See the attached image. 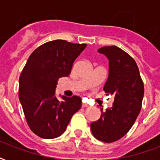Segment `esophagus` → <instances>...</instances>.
<instances>
[{
	"instance_id": "34e87169",
	"label": "esophagus",
	"mask_w": 160,
	"mask_h": 160,
	"mask_svg": "<svg viewBox=\"0 0 160 160\" xmlns=\"http://www.w3.org/2000/svg\"><path fill=\"white\" fill-rule=\"evenodd\" d=\"M86 107H89V105L87 104H85V103H83L82 104V108H86Z\"/></svg>"
}]
</instances>
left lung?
Wrapping results in <instances>:
<instances>
[{"instance_id":"8db88e82","label":"left lung","mask_w":160,"mask_h":160,"mask_svg":"<svg viewBox=\"0 0 160 160\" xmlns=\"http://www.w3.org/2000/svg\"><path fill=\"white\" fill-rule=\"evenodd\" d=\"M109 60V75L104 86L107 95H114L113 106L101 109L100 118L90 124L93 135L100 141L112 143L131 129L141 109L144 84L133 58L115 46L98 50Z\"/></svg>"}]
</instances>
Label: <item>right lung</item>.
Masks as SVG:
<instances>
[{
  "label": "right lung",
  "instance_id": "obj_1",
  "mask_svg": "<svg viewBox=\"0 0 160 160\" xmlns=\"http://www.w3.org/2000/svg\"><path fill=\"white\" fill-rule=\"evenodd\" d=\"M63 40L49 41L29 57L19 80V100L29 126L43 139H54L65 131L71 117L81 107L79 96L60 95L59 78L69 76L73 63L86 47Z\"/></svg>",
  "mask_w": 160,
  "mask_h": 160
}]
</instances>
